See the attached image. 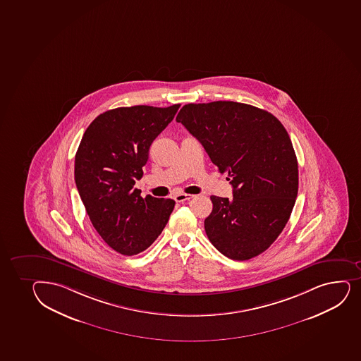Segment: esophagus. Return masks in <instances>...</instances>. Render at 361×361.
<instances>
[{"mask_svg":"<svg viewBox=\"0 0 361 361\" xmlns=\"http://www.w3.org/2000/svg\"><path fill=\"white\" fill-rule=\"evenodd\" d=\"M193 198L192 194L178 193L174 197V200L176 202H188L190 199Z\"/></svg>","mask_w":361,"mask_h":361,"instance_id":"obj_1","label":"esophagus"}]
</instances>
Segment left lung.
Wrapping results in <instances>:
<instances>
[{
  "label": "left lung",
  "mask_w": 361,
  "mask_h": 361,
  "mask_svg": "<svg viewBox=\"0 0 361 361\" xmlns=\"http://www.w3.org/2000/svg\"><path fill=\"white\" fill-rule=\"evenodd\" d=\"M176 121L202 143L233 199L211 195L209 242L233 260H249L278 238L298 193V162L283 124L264 109L233 101L188 104Z\"/></svg>",
  "instance_id": "obj_1"
}]
</instances>
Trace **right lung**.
<instances>
[{"label":"right lung","instance_id":"right-lung-1","mask_svg":"<svg viewBox=\"0 0 361 361\" xmlns=\"http://www.w3.org/2000/svg\"><path fill=\"white\" fill-rule=\"evenodd\" d=\"M180 105L109 109L85 130L75 156V183L94 229L123 255H136L161 235L174 209L171 199L140 197L149 149Z\"/></svg>","mask_w":361,"mask_h":361}]
</instances>
